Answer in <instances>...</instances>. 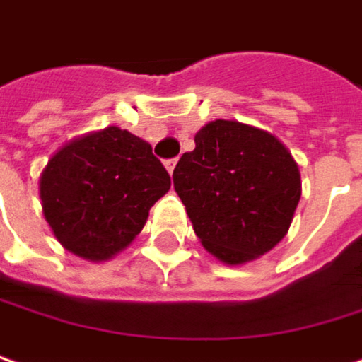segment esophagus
Segmentation results:
<instances>
[{
    "label": "esophagus",
    "instance_id": "obj_1",
    "mask_svg": "<svg viewBox=\"0 0 362 362\" xmlns=\"http://www.w3.org/2000/svg\"><path fill=\"white\" fill-rule=\"evenodd\" d=\"M176 163H178V160H168V161H165V170L170 172V176L174 174V170H176Z\"/></svg>",
    "mask_w": 362,
    "mask_h": 362
}]
</instances>
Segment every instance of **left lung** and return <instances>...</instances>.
<instances>
[{"label": "left lung", "instance_id": "left-lung-1", "mask_svg": "<svg viewBox=\"0 0 362 362\" xmlns=\"http://www.w3.org/2000/svg\"><path fill=\"white\" fill-rule=\"evenodd\" d=\"M174 170L192 229L223 264L252 262L287 235L301 199V174L272 133L238 120H211Z\"/></svg>", "mask_w": 362, "mask_h": 362}]
</instances>
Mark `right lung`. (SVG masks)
<instances>
[{"mask_svg":"<svg viewBox=\"0 0 362 362\" xmlns=\"http://www.w3.org/2000/svg\"><path fill=\"white\" fill-rule=\"evenodd\" d=\"M170 184L147 141L106 127L65 143L45 165L38 192L57 242L83 260L106 262L141 233Z\"/></svg>","mask_w":362,"mask_h":362,"instance_id":"add662e5","label":"right lung"}]
</instances>
